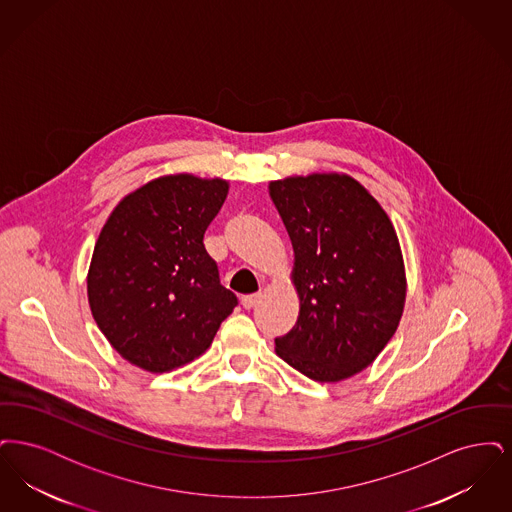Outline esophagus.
<instances>
[{
    "mask_svg": "<svg viewBox=\"0 0 512 512\" xmlns=\"http://www.w3.org/2000/svg\"><path fill=\"white\" fill-rule=\"evenodd\" d=\"M261 297H263V293H251V295H244V297H242V305H244L245 309H253V307L261 301Z\"/></svg>",
    "mask_w": 512,
    "mask_h": 512,
    "instance_id": "34e87169",
    "label": "esophagus"
}]
</instances>
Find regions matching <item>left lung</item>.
<instances>
[{
    "label": "left lung",
    "instance_id": "8db88e82",
    "mask_svg": "<svg viewBox=\"0 0 512 512\" xmlns=\"http://www.w3.org/2000/svg\"><path fill=\"white\" fill-rule=\"evenodd\" d=\"M268 195L292 240L299 297L276 355L311 380H347L374 363L403 317L407 276L393 222L343 172L272 180Z\"/></svg>",
    "mask_w": 512,
    "mask_h": 512
}]
</instances>
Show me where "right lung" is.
Returning <instances> with one entry per match:
<instances>
[{
    "instance_id": "right-lung-1",
    "label": "right lung",
    "mask_w": 512,
    "mask_h": 512,
    "mask_svg": "<svg viewBox=\"0 0 512 512\" xmlns=\"http://www.w3.org/2000/svg\"><path fill=\"white\" fill-rule=\"evenodd\" d=\"M228 180L190 172L149 180L105 220L88 268L92 317L130 365L161 374L207 351L238 305L220 286L203 234Z\"/></svg>"
}]
</instances>
